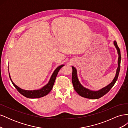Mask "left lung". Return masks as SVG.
Returning a JSON list of instances; mask_svg holds the SVG:
<instances>
[{
  "instance_id": "8db88e82",
  "label": "left lung",
  "mask_w": 128,
  "mask_h": 128,
  "mask_svg": "<svg viewBox=\"0 0 128 128\" xmlns=\"http://www.w3.org/2000/svg\"><path fill=\"white\" fill-rule=\"evenodd\" d=\"M114 45H115L116 48L117 50L118 53V67L116 69V72L115 76L112 82L107 86H106L102 88L100 90L98 91H92L84 87L82 84L80 82V81L78 79L77 75V70L74 67L72 66V83L73 84L74 88L76 92L81 96H83L84 98H86L88 99H99L100 98L102 97L104 94H106L114 86L115 82H116L118 80L119 72L120 70V64H121V52H120V50L119 48L118 47L117 42L115 40L114 41Z\"/></svg>"
}]
</instances>
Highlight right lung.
Returning <instances> with one entry per match:
<instances>
[{"label":"right lung","mask_w":128,"mask_h":128,"mask_svg":"<svg viewBox=\"0 0 128 128\" xmlns=\"http://www.w3.org/2000/svg\"><path fill=\"white\" fill-rule=\"evenodd\" d=\"M64 64H62L59 66V67H58L54 71L53 73L52 74V75L50 78V80H49V82L47 84H46L45 86H44L42 88L40 89H38V90H25L24 89H22L20 88H19L18 86L16 85H15L13 82L12 80L10 78V76L9 73V76L10 80H11L12 83L13 85L14 86V87L16 88V90L18 91L19 93L23 95L24 96H26V98H41L44 96H46L48 94V93L50 92V91H51L52 89L53 86L54 85V83L55 82V80L56 77V76L58 75V73L59 72L60 69L62 67Z\"/></svg>","instance_id":"right-lung-1"}]
</instances>
